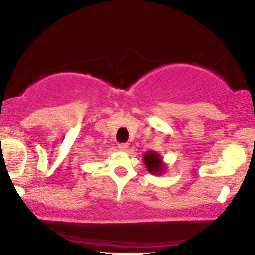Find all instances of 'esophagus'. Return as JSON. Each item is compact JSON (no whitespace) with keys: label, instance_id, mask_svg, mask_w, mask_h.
<instances>
[{"label":"esophagus","instance_id":"obj_1","mask_svg":"<svg viewBox=\"0 0 255 255\" xmlns=\"http://www.w3.org/2000/svg\"><path fill=\"white\" fill-rule=\"evenodd\" d=\"M119 150L120 151H124V152H126V151H128V148H129V144H119Z\"/></svg>","mask_w":255,"mask_h":255}]
</instances>
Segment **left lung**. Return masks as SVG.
<instances>
[{
    "label": "left lung",
    "instance_id": "1",
    "mask_svg": "<svg viewBox=\"0 0 255 255\" xmlns=\"http://www.w3.org/2000/svg\"><path fill=\"white\" fill-rule=\"evenodd\" d=\"M142 160L148 172L152 175H162L166 171V164L163 162V157L156 151H147L142 154Z\"/></svg>",
    "mask_w": 255,
    "mask_h": 255
}]
</instances>
